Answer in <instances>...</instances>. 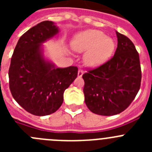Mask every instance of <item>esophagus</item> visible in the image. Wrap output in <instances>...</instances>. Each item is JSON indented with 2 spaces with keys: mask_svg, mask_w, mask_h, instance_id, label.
Returning a JSON list of instances; mask_svg holds the SVG:
<instances>
[{
  "mask_svg": "<svg viewBox=\"0 0 152 152\" xmlns=\"http://www.w3.org/2000/svg\"><path fill=\"white\" fill-rule=\"evenodd\" d=\"M83 74H84V71H83L81 68H80V69L78 70V73H77V76L78 77H81L83 75Z\"/></svg>",
  "mask_w": 152,
  "mask_h": 152,
  "instance_id": "34e87169",
  "label": "esophagus"
}]
</instances>
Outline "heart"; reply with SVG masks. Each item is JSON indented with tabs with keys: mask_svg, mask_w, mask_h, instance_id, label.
<instances>
[{
	"mask_svg": "<svg viewBox=\"0 0 152 152\" xmlns=\"http://www.w3.org/2000/svg\"><path fill=\"white\" fill-rule=\"evenodd\" d=\"M72 46L77 52H87L84 62L88 66L96 67L111 57L116 44L112 38L107 37L102 31L90 29L75 36Z\"/></svg>",
	"mask_w": 152,
	"mask_h": 152,
	"instance_id": "1",
	"label": "heart"
}]
</instances>
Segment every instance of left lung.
<instances>
[{
  "instance_id": "1",
  "label": "left lung",
  "mask_w": 152,
  "mask_h": 152,
  "mask_svg": "<svg viewBox=\"0 0 152 152\" xmlns=\"http://www.w3.org/2000/svg\"><path fill=\"white\" fill-rule=\"evenodd\" d=\"M118 43L110 59L82 75L84 101L90 110L101 116L120 113L140 89V60L133 42L116 32Z\"/></svg>"
}]
</instances>
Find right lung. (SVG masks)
<instances>
[{
    "label": "right lung",
    "mask_w": 152,
    "mask_h": 152,
    "mask_svg": "<svg viewBox=\"0 0 152 152\" xmlns=\"http://www.w3.org/2000/svg\"><path fill=\"white\" fill-rule=\"evenodd\" d=\"M52 21H43L23 34L9 68V87L14 100L29 113L46 116L58 110L64 92L77 76V68H56L44 60L42 42L58 33Z\"/></svg>",
    "instance_id": "obj_1"
}]
</instances>
